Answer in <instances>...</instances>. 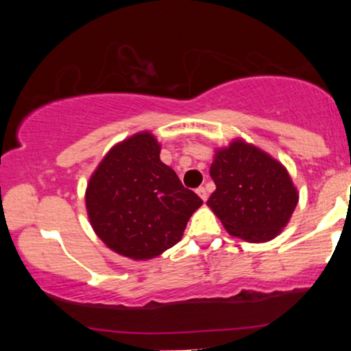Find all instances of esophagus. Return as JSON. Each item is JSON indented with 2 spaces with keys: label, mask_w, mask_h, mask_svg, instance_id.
Returning a JSON list of instances; mask_svg holds the SVG:
<instances>
[{
  "label": "esophagus",
  "mask_w": 351,
  "mask_h": 351,
  "mask_svg": "<svg viewBox=\"0 0 351 351\" xmlns=\"http://www.w3.org/2000/svg\"><path fill=\"white\" fill-rule=\"evenodd\" d=\"M196 193H198V196L203 201L208 199V190H206L204 186H199V189H196Z\"/></svg>",
  "instance_id": "1"
}]
</instances>
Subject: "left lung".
<instances>
[{
  "label": "left lung",
  "mask_w": 351,
  "mask_h": 351,
  "mask_svg": "<svg viewBox=\"0 0 351 351\" xmlns=\"http://www.w3.org/2000/svg\"><path fill=\"white\" fill-rule=\"evenodd\" d=\"M209 174L215 191L208 206L232 237L244 241L262 243L278 237L299 201L286 167L244 141L219 148Z\"/></svg>",
  "instance_id": "1"
}]
</instances>
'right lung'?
<instances>
[{
    "instance_id": "obj_1",
    "label": "right lung",
    "mask_w": 351,
    "mask_h": 351,
    "mask_svg": "<svg viewBox=\"0 0 351 351\" xmlns=\"http://www.w3.org/2000/svg\"><path fill=\"white\" fill-rule=\"evenodd\" d=\"M150 132H138L110 150L86 190L94 232L112 251L134 261L160 256L180 241L191 214L203 204L160 160Z\"/></svg>"
}]
</instances>
